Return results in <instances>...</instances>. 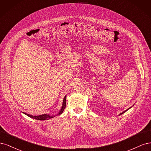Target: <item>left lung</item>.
<instances>
[{"mask_svg": "<svg viewBox=\"0 0 151 151\" xmlns=\"http://www.w3.org/2000/svg\"><path fill=\"white\" fill-rule=\"evenodd\" d=\"M130 108H131V107H130ZM130 108H129V109H126V110H125V111H123V112H122V113H120V115H122V114H123V113H125V112H126V111H127V110H128V109H130Z\"/></svg>", "mask_w": 151, "mask_h": 151, "instance_id": "left-lung-1", "label": "left lung"}]
</instances>
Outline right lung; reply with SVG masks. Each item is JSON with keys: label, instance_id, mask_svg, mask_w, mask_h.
<instances>
[{"label": "right lung", "instance_id": "add662e5", "mask_svg": "<svg viewBox=\"0 0 151 151\" xmlns=\"http://www.w3.org/2000/svg\"><path fill=\"white\" fill-rule=\"evenodd\" d=\"M65 106H66V96L64 97V98H63L62 108H61L60 111L58 112V113L57 114V115H61V114L63 113V110H64V109H65ZM24 113L25 114V115H26L27 116H28L30 117V118H34V119L38 120H49V119H50V118H53L54 116H55L53 115H49V114H48V115H47V114H43V115H38V116H33V115H29V114H27V113Z\"/></svg>", "mask_w": 151, "mask_h": 151}]
</instances>
